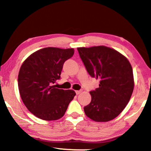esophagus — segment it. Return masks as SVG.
I'll use <instances>...</instances> for the list:
<instances>
[{
    "label": "esophagus",
    "mask_w": 151,
    "mask_h": 151,
    "mask_svg": "<svg viewBox=\"0 0 151 151\" xmlns=\"http://www.w3.org/2000/svg\"><path fill=\"white\" fill-rule=\"evenodd\" d=\"M76 93L77 95H79L81 93V91H76Z\"/></svg>",
    "instance_id": "1"
}]
</instances>
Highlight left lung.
<instances>
[{
    "mask_svg": "<svg viewBox=\"0 0 151 151\" xmlns=\"http://www.w3.org/2000/svg\"><path fill=\"white\" fill-rule=\"evenodd\" d=\"M89 75L100 80L99 87L90 92L91 101L84 107L86 116L98 122L112 120L120 114L133 93L131 65L114 49L103 46L78 47Z\"/></svg>",
    "mask_w": 151,
    "mask_h": 151,
    "instance_id": "8db88e82",
    "label": "left lung"
}]
</instances>
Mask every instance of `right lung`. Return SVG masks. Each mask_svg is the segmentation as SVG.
<instances>
[{
  "mask_svg": "<svg viewBox=\"0 0 151 151\" xmlns=\"http://www.w3.org/2000/svg\"><path fill=\"white\" fill-rule=\"evenodd\" d=\"M74 49L45 47L31 54L20 67L19 93L29 111L43 120H57L64 116L76 96L73 90L55 88L64 63L73 56Z\"/></svg>",
  "mask_w": 151,
  "mask_h": 151,
  "instance_id": "obj_1",
  "label": "right lung"
}]
</instances>
